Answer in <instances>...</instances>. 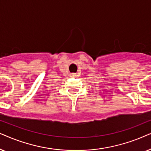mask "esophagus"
Masks as SVG:
<instances>
[{"label":"esophagus","instance_id":"34e87169","mask_svg":"<svg viewBox=\"0 0 151 151\" xmlns=\"http://www.w3.org/2000/svg\"><path fill=\"white\" fill-rule=\"evenodd\" d=\"M72 76H73V77H75V76H77V74L76 73H73L72 74Z\"/></svg>","mask_w":151,"mask_h":151}]
</instances>
